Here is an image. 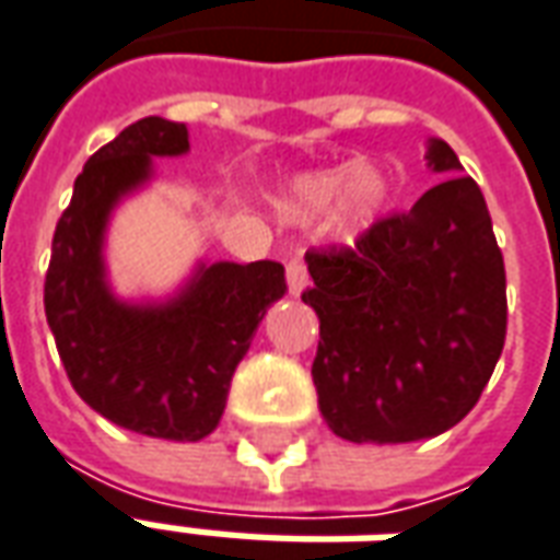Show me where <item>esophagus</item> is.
Masks as SVG:
<instances>
[{
  "label": "esophagus",
  "instance_id": "1",
  "mask_svg": "<svg viewBox=\"0 0 560 560\" xmlns=\"http://www.w3.org/2000/svg\"><path fill=\"white\" fill-rule=\"evenodd\" d=\"M284 272H288V288H291V293L293 296H300V293L308 288V267H305L303 257H291Z\"/></svg>",
  "mask_w": 560,
  "mask_h": 560
}]
</instances>
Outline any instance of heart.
Masks as SVG:
<instances>
[{
	"label": "heart",
	"mask_w": 560,
	"mask_h": 560,
	"mask_svg": "<svg viewBox=\"0 0 560 560\" xmlns=\"http://www.w3.org/2000/svg\"><path fill=\"white\" fill-rule=\"evenodd\" d=\"M336 200L345 231L360 233L387 207V183L372 167H339V171L308 173L293 185V203L303 215L324 212Z\"/></svg>",
	"instance_id": "obj_1"
}]
</instances>
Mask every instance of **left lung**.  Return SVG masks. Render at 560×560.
Returning <instances> with one entry per match:
<instances>
[{
    "instance_id": "obj_1",
    "label": "left lung",
    "mask_w": 560,
    "mask_h": 560,
    "mask_svg": "<svg viewBox=\"0 0 560 560\" xmlns=\"http://www.w3.org/2000/svg\"><path fill=\"white\" fill-rule=\"evenodd\" d=\"M429 164L462 171L432 140ZM320 317L312 377L332 432L408 444L453 429L480 401L506 336L504 255L480 185L453 173L353 245L305 252Z\"/></svg>"
}]
</instances>
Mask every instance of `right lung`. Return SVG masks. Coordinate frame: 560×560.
Masks as SVG:
<instances>
[{"label": "right lung", "mask_w": 560, "mask_h": 560, "mask_svg": "<svg viewBox=\"0 0 560 560\" xmlns=\"http://www.w3.org/2000/svg\"><path fill=\"white\" fill-rule=\"evenodd\" d=\"M188 128L147 116L78 176L54 233L44 312L68 381L122 429L200 441L219 425L236 365L269 303L284 296L276 260L212 264L167 305H126L107 291L102 236L119 197L149 179L152 155H183Z\"/></svg>", "instance_id": "obj_1"}]
</instances>
